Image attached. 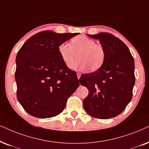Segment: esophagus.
Wrapping results in <instances>:
<instances>
[{"mask_svg":"<svg viewBox=\"0 0 149 149\" xmlns=\"http://www.w3.org/2000/svg\"><path fill=\"white\" fill-rule=\"evenodd\" d=\"M80 76H81V74L80 73H77V77H78V79L79 80V79L80 78Z\"/></svg>","mask_w":149,"mask_h":149,"instance_id":"esophagus-1","label":"esophagus"}]
</instances>
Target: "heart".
Wrapping results in <instances>:
<instances>
[{
    "label": "heart",
    "instance_id": "b5f03b06",
    "mask_svg": "<svg viewBox=\"0 0 149 149\" xmlns=\"http://www.w3.org/2000/svg\"><path fill=\"white\" fill-rule=\"evenodd\" d=\"M71 44L61 43L58 45V50L63 62L67 65L75 59L76 54L79 53V60L70 63L69 65L71 69L84 71L89 67L91 71H95L102 65L105 58L104 49L101 45L96 44L93 39L78 36L71 39Z\"/></svg>",
    "mask_w": 149,
    "mask_h": 149
}]
</instances>
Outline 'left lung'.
Wrapping results in <instances>:
<instances>
[{
  "label": "left lung",
  "mask_w": 149,
  "mask_h": 149,
  "mask_svg": "<svg viewBox=\"0 0 149 149\" xmlns=\"http://www.w3.org/2000/svg\"><path fill=\"white\" fill-rule=\"evenodd\" d=\"M87 35L100 41L105 58L97 70L81 76L79 80L88 90L83 106L93 117L108 119L120 114L132 100L134 60L127 46L112 34Z\"/></svg>",
  "instance_id": "1"
}]
</instances>
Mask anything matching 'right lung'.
Here are the masks:
<instances>
[{"mask_svg": "<svg viewBox=\"0 0 149 149\" xmlns=\"http://www.w3.org/2000/svg\"><path fill=\"white\" fill-rule=\"evenodd\" d=\"M78 33H37L19 49L15 59L17 98L31 116L50 118L61 113L79 86L74 71L61 58L58 47Z\"/></svg>", "mask_w": 149, "mask_h": 149, "instance_id": "add662e5", "label": "right lung"}]
</instances>
